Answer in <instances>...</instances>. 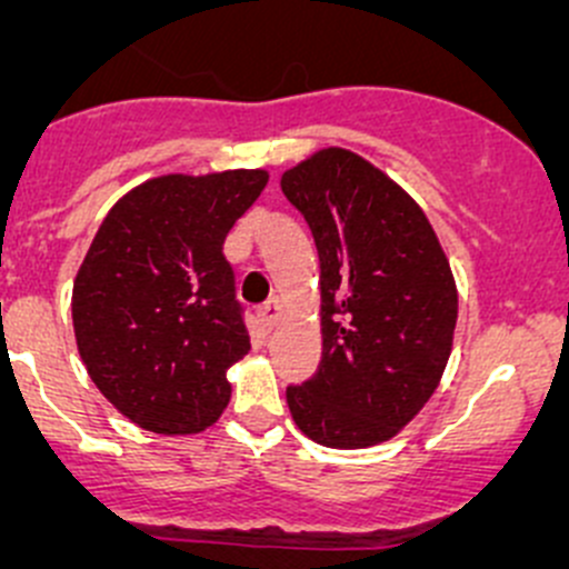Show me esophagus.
<instances>
[{"label":"esophagus","mask_w":569,"mask_h":569,"mask_svg":"<svg viewBox=\"0 0 569 569\" xmlns=\"http://www.w3.org/2000/svg\"><path fill=\"white\" fill-rule=\"evenodd\" d=\"M280 317H283V306H280V300L267 302V306H263L261 311H258V321H261L263 330H267V332H272L274 327H278Z\"/></svg>","instance_id":"esophagus-1"}]
</instances>
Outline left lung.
<instances>
[{
  "label": "left lung",
  "instance_id": "1",
  "mask_svg": "<svg viewBox=\"0 0 569 569\" xmlns=\"http://www.w3.org/2000/svg\"><path fill=\"white\" fill-rule=\"evenodd\" d=\"M280 189L319 250L321 363L286 401L327 449L396 438L438 388L457 327V283L421 206L347 148H321Z\"/></svg>",
  "mask_w": 569,
  "mask_h": 569
}]
</instances>
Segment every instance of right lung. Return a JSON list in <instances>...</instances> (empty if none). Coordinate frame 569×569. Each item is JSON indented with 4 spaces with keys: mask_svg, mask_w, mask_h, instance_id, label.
I'll return each instance as SVG.
<instances>
[{
    "mask_svg": "<svg viewBox=\"0 0 569 569\" xmlns=\"http://www.w3.org/2000/svg\"><path fill=\"white\" fill-rule=\"evenodd\" d=\"M267 170L151 178L101 222L77 280L79 355L109 405L157 435H198L231 399L250 349L222 242Z\"/></svg>",
    "mask_w": 569,
    "mask_h": 569,
    "instance_id": "add662e5",
    "label": "right lung"
}]
</instances>
